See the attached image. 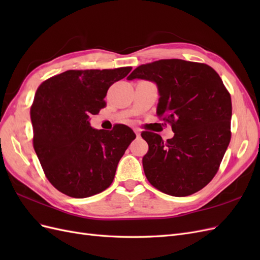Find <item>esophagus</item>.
<instances>
[{"mask_svg":"<svg viewBox=\"0 0 260 260\" xmlns=\"http://www.w3.org/2000/svg\"><path fill=\"white\" fill-rule=\"evenodd\" d=\"M133 131H135V133H136L138 138H140V137H141V132H140V130H139V129H135Z\"/></svg>","mask_w":260,"mask_h":260,"instance_id":"34e87169","label":"esophagus"}]
</instances>
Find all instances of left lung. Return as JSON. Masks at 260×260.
<instances>
[{
	"instance_id": "8db88e82",
	"label": "left lung",
	"mask_w": 260,
	"mask_h": 260,
	"mask_svg": "<svg viewBox=\"0 0 260 260\" xmlns=\"http://www.w3.org/2000/svg\"><path fill=\"white\" fill-rule=\"evenodd\" d=\"M127 79L156 84V114L175 133L167 142L156 133H142L149 183L177 198L202 190L217 174L231 139V96L221 78L206 64L174 58L141 65Z\"/></svg>"
}]
</instances>
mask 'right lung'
Listing matches in <instances>:
<instances>
[{
  "mask_svg": "<svg viewBox=\"0 0 260 260\" xmlns=\"http://www.w3.org/2000/svg\"><path fill=\"white\" fill-rule=\"evenodd\" d=\"M131 69L67 70L39 86L30 111L34 147L46 178L59 192L84 199L112 184L136 135L124 124L112 131L94 129L90 116L105 106L109 86Z\"/></svg>",
  "mask_w": 260,
  "mask_h": 260,
  "instance_id": "add662e5",
  "label": "right lung"
}]
</instances>
